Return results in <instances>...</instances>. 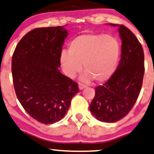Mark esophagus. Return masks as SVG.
<instances>
[{"instance_id":"obj_1","label":"esophagus","mask_w":154,"mask_h":154,"mask_svg":"<svg viewBox=\"0 0 154 154\" xmlns=\"http://www.w3.org/2000/svg\"><path fill=\"white\" fill-rule=\"evenodd\" d=\"M86 87H87L86 85H84V84H82V83H79V89H85Z\"/></svg>"}]
</instances>
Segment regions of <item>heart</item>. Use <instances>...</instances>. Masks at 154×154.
<instances>
[{"instance_id":"1","label":"heart","mask_w":154,"mask_h":154,"mask_svg":"<svg viewBox=\"0 0 154 154\" xmlns=\"http://www.w3.org/2000/svg\"><path fill=\"white\" fill-rule=\"evenodd\" d=\"M120 45L115 38L98 34H83L69 42L68 53L63 52L60 64L64 73L73 78L82 69L83 81L92 79L97 83L106 82L117 67Z\"/></svg>"}]
</instances>
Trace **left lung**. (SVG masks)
I'll use <instances>...</instances> for the list:
<instances>
[{
	"mask_svg": "<svg viewBox=\"0 0 154 154\" xmlns=\"http://www.w3.org/2000/svg\"><path fill=\"white\" fill-rule=\"evenodd\" d=\"M119 32L122 41L119 64L107 82L95 87V96L89 105L97 119L108 123L123 119L133 108L145 71L144 54L137 37L123 25L119 26Z\"/></svg>",
	"mask_w": 154,
	"mask_h": 154,
	"instance_id": "8db88e82",
	"label": "left lung"
}]
</instances>
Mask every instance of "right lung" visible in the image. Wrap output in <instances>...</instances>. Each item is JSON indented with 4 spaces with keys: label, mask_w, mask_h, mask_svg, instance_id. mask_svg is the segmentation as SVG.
<instances>
[{
    "label": "right lung",
    "mask_w": 154,
    "mask_h": 154,
    "mask_svg": "<svg viewBox=\"0 0 154 154\" xmlns=\"http://www.w3.org/2000/svg\"><path fill=\"white\" fill-rule=\"evenodd\" d=\"M67 35L63 26L33 29L23 37L13 52L15 94L25 112L42 124L62 119L79 91L78 84L58 69Z\"/></svg>",
    "instance_id": "right-lung-1"
}]
</instances>
